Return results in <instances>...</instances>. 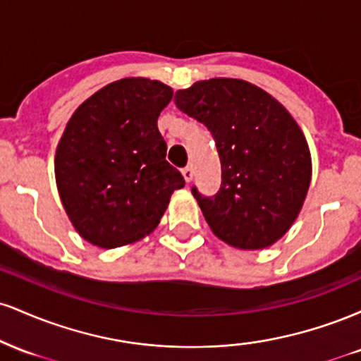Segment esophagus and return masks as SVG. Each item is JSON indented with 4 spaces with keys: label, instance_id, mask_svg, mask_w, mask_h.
Returning a JSON list of instances; mask_svg holds the SVG:
<instances>
[{
    "label": "esophagus",
    "instance_id": "obj_1",
    "mask_svg": "<svg viewBox=\"0 0 361 361\" xmlns=\"http://www.w3.org/2000/svg\"><path fill=\"white\" fill-rule=\"evenodd\" d=\"M181 175H183L186 183H190V181L193 180V169L190 168V166H186V168L181 169Z\"/></svg>",
    "mask_w": 361,
    "mask_h": 361
}]
</instances>
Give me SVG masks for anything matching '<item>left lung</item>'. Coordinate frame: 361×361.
<instances>
[{
	"label": "left lung",
	"mask_w": 361,
	"mask_h": 361,
	"mask_svg": "<svg viewBox=\"0 0 361 361\" xmlns=\"http://www.w3.org/2000/svg\"><path fill=\"white\" fill-rule=\"evenodd\" d=\"M178 109L212 132L222 183L214 197L193 188L212 233L238 250H264L299 217L312 161L299 123L279 100L234 78L178 90Z\"/></svg>",
	"instance_id": "8db88e82"
}]
</instances>
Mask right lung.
<instances>
[{
    "instance_id": "obj_1",
    "label": "right lung",
    "mask_w": 361,
    "mask_h": 361,
    "mask_svg": "<svg viewBox=\"0 0 361 361\" xmlns=\"http://www.w3.org/2000/svg\"><path fill=\"white\" fill-rule=\"evenodd\" d=\"M171 98L164 82L123 78L69 118L56 149V183L74 229L93 246L114 250L146 238L185 186L157 128Z\"/></svg>"
}]
</instances>
